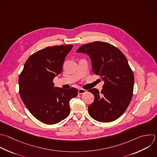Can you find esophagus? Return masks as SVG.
Returning a JSON list of instances; mask_svg holds the SVG:
<instances>
[{
    "mask_svg": "<svg viewBox=\"0 0 157 157\" xmlns=\"http://www.w3.org/2000/svg\"><path fill=\"white\" fill-rule=\"evenodd\" d=\"M86 92V90H83L82 88H80L78 90V94H84Z\"/></svg>",
    "mask_w": 157,
    "mask_h": 157,
    "instance_id": "obj_1",
    "label": "esophagus"
}]
</instances>
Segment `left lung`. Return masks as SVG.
<instances>
[{"label": "left lung", "mask_w": 157, "mask_h": 157, "mask_svg": "<svg viewBox=\"0 0 157 157\" xmlns=\"http://www.w3.org/2000/svg\"><path fill=\"white\" fill-rule=\"evenodd\" d=\"M87 54L94 74L104 84L101 93L93 88L94 96L88 106L90 115L100 122H110L119 118L129 105L133 92L134 75L123 53L112 45L94 42L82 45L76 52Z\"/></svg>", "instance_id": "8db88e82"}]
</instances>
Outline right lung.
Returning <instances> with one entry per match:
<instances>
[{
	"label": "right lung",
	"mask_w": 157,
	"mask_h": 157,
	"mask_svg": "<svg viewBox=\"0 0 157 157\" xmlns=\"http://www.w3.org/2000/svg\"><path fill=\"white\" fill-rule=\"evenodd\" d=\"M72 45L47 47L29 57L20 75V94L31 114L39 121L56 124L70 113L69 102L78 94L75 88L55 87L53 78L60 74Z\"/></svg>",
	"instance_id": "obj_1"
}]
</instances>
